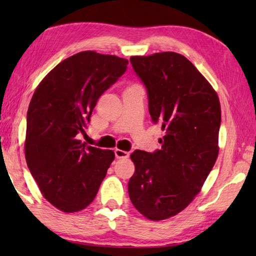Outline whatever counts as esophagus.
Instances as JSON below:
<instances>
[{
	"label": "esophagus",
	"mask_w": 256,
	"mask_h": 256,
	"mask_svg": "<svg viewBox=\"0 0 256 256\" xmlns=\"http://www.w3.org/2000/svg\"><path fill=\"white\" fill-rule=\"evenodd\" d=\"M114 153H116V157L118 160H125V158H128L130 154L128 152L122 150H114Z\"/></svg>",
	"instance_id": "obj_1"
}]
</instances>
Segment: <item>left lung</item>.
Returning <instances> with one entry per match:
<instances>
[{"mask_svg": "<svg viewBox=\"0 0 256 256\" xmlns=\"http://www.w3.org/2000/svg\"><path fill=\"white\" fill-rule=\"evenodd\" d=\"M133 70L148 92V111L165 136L162 150L131 154L135 172L128 182L133 206L150 220L168 219L200 192L219 153L221 124L216 92L180 54L133 56Z\"/></svg>", "mask_w": 256, "mask_h": 256, "instance_id": "1", "label": "left lung"}]
</instances>
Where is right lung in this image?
Masks as SVG:
<instances>
[{
    "mask_svg": "<svg viewBox=\"0 0 256 256\" xmlns=\"http://www.w3.org/2000/svg\"><path fill=\"white\" fill-rule=\"evenodd\" d=\"M128 64L116 56L81 52L58 64L32 94L26 162L42 196L64 212L80 211L94 201L114 160L113 150L86 146L77 136Z\"/></svg>",
    "mask_w": 256,
    "mask_h": 256,
    "instance_id": "add662e5",
    "label": "right lung"
}]
</instances>
